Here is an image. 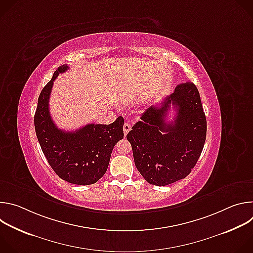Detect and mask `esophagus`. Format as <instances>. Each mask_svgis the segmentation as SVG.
<instances>
[{
  "mask_svg": "<svg viewBox=\"0 0 253 253\" xmlns=\"http://www.w3.org/2000/svg\"><path fill=\"white\" fill-rule=\"evenodd\" d=\"M131 130V126L129 123H125L123 126V131H124V135L126 136L128 134V132Z\"/></svg>",
  "mask_w": 253,
  "mask_h": 253,
  "instance_id": "1",
  "label": "esophagus"
}]
</instances>
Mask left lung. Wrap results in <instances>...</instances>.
I'll return each mask as SVG.
<instances>
[{"mask_svg": "<svg viewBox=\"0 0 253 253\" xmlns=\"http://www.w3.org/2000/svg\"><path fill=\"white\" fill-rule=\"evenodd\" d=\"M171 103L176 115L166 123ZM140 119L127 134L140 174L157 186L185 178L199 159L206 139V117L196 86L191 82L178 85Z\"/></svg>", "mask_w": 253, "mask_h": 253, "instance_id": "8db88e82", "label": "left lung"}]
</instances>
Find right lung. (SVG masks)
Wrapping results in <instances>:
<instances>
[{"mask_svg": "<svg viewBox=\"0 0 253 253\" xmlns=\"http://www.w3.org/2000/svg\"><path fill=\"white\" fill-rule=\"evenodd\" d=\"M69 67L60 66L43 88L36 109L34 123L42 151L56 174L77 185L96 183L107 171L112 150L124 136V119L119 116L109 125L88 124L75 131L59 129L49 111L53 83Z\"/></svg>", "mask_w": 253, "mask_h": 253, "instance_id": "obj_1", "label": "right lung"}]
</instances>
